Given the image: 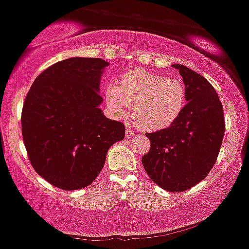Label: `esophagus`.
Here are the masks:
<instances>
[{
  "mask_svg": "<svg viewBox=\"0 0 249 249\" xmlns=\"http://www.w3.org/2000/svg\"><path fill=\"white\" fill-rule=\"evenodd\" d=\"M135 131L133 130H131V129H129V127H127L126 129V132H125V137H126L127 139H130V138H132V137H135Z\"/></svg>",
  "mask_w": 249,
  "mask_h": 249,
  "instance_id": "1",
  "label": "esophagus"
}]
</instances>
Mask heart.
Wrapping results in <instances>:
<instances>
[{
  "mask_svg": "<svg viewBox=\"0 0 249 249\" xmlns=\"http://www.w3.org/2000/svg\"><path fill=\"white\" fill-rule=\"evenodd\" d=\"M105 99L116 117L126 116L131 105L136 122L149 131L163 130L173 125L184 110L187 89L179 78H166L144 70L130 71L111 83Z\"/></svg>",
  "mask_w": 249,
  "mask_h": 249,
  "instance_id": "1",
  "label": "heart"
}]
</instances>
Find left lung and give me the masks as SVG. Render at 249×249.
<instances>
[{
	"instance_id": "1",
	"label": "left lung",
	"mask_w": 249,
	"mask_h": 249,
	"mask_svg": "<svg viewBox=\"0 0 249 249\" xmlns=\"http://www.w3.org/2000/svg\"><path fill=\"white\" fill-rule=\"evenodd\" d=\"M173 67L183 78L187 104L173 125L147 133L151 146L142 163L156 184L179 193L200 183L212 170L226 126L222 104L212 84L183 65Z\"/></svg>"
}]
</instances>
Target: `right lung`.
Returning a JSON list of instances; mask_svg holds the SVG:
<instances>
[{
	"mask_svg": "<svg viewBox=\"0 0 249 249\" xmlns=\"http://www.w3.org/2000/svg\"><path fill=\"white\" fill-rule=\"evenodd\" d=\"M107 66L98 58L56 62L35 79L23 103L21 125L29 160L59 189L91 184L107 150L124 139V124L106 118L99 108L100 78Z\"/></svg>",
	"mask_w": 249,
	"mask_h": 249,
	"instance_id": "right-lung-1",
	"label": "right lung"
}]
</instances>
